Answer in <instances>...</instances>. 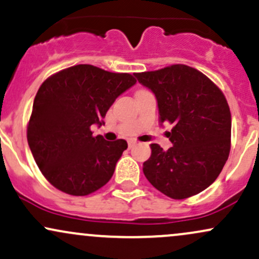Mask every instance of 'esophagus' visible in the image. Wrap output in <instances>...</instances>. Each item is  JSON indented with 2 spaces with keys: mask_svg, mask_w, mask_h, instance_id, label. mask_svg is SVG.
<instances>
[{
  "mask_svg": "<svg viewBox=\"0 0 259 259\" xmlns=\"http://www.w3.org/2000/svg\"><path fill=\"white\" fill-rule=\"evenodd\" d=\"M136 145V141H128V148H133Z\"/></svg>",
  "mask_w": 259,
  "mask_h": 259,
  "instance_id": "34e87169",
  "label": "esophagus"
}]
</instances>
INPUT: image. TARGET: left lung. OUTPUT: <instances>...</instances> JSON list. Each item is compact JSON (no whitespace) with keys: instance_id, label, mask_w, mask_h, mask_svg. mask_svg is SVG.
I'll use <instances>...</instances> for the list:
<instances>
[{"instance_id":"8db88e82","label":"left lung","mask_w":259,"mask_h":259,"mask_svg":"<svg viewBox=\"0 0 259 259\" xmlns=\"http://www.w3.org/2000/svg\"><path fill=\"white\" fill-rule=\"evenodd\" d=\"M155 94L159 121L173 124L163 150L151 144L143 172L153 187L172 199L201 193L217 179L230 151L232 115L222 91L199 70L176 64L135 74Z\"/></svg>"}]
</instances>
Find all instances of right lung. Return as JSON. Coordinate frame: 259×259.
<instances>
[{
  "label": "right lung",
  "mask_w": 259,
  "mask_h": 259,
  "mask_svg": "<svg viewBox=\"0 0 259 259\" xmlns=\"http://www.w3.org/2000/svg\"><path fill=\"white\" fill-rule=\"evenodd\" d=\"M130 74L80 64L48 77L38 88L27 143L39 171L57 189L84 196L110 181L127 142L92 136L118 96L136 84Z\"/></svg>",
  "instance_id": "obj_1"
}]
</instances>
